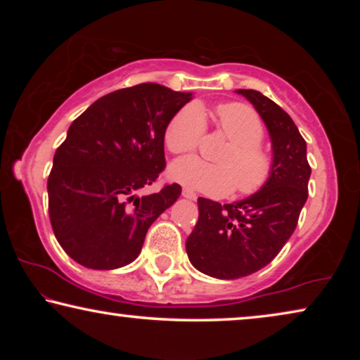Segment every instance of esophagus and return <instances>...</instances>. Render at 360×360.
I'll return each instance as SVG.
<instances>
[{"label": "esophagus", "mask_w": 360, "mask_h": 360, "mask_svg": "<svg viewBox=\"0 0 360 360\" xmlns=\"http://www.w3.org/2000/svg\"><path fill=\"white\" fill-rule=\"evenodd\" d=\"M181 195H184L185 198H188V200H196V193H195V191H191V190H188V188L181 190Z\"/></svg>", "instance_id": "esophagus-1"}]
</instances>
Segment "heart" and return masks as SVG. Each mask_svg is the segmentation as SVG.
I'll list each match as a JSON object with an SVG mask.
<instances>
[{
  "instance_id": "obj_1",
  "label": "heart",
  "mask_w": 360,
  "mask_h": 360,
  "mask_svg": "<svg viewBox=\"0 0 360 360\" xmlns=\"http://www.w3.org/2000/svg\"><path fill=\"white\" fill-rule=\"evenodd\" d=\"M218 129L231 141L221 152L218 164L196 157H184L170 167V176L191 190L210 196H226L234 188L249 196L262 190L274 172V159L260 142L264 122L257 112L243 103L221 105L216 111ZM205 132V120L198 108L185 106L165 127L164 141L172 154L195 150Z\"/></svg>"
}]
</instances>
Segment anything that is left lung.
<instances>
[{
    "label": "left lung",
    "mask_w": 360,
    "mask_h": 360,
    "mask_svg": "<svg viewBox=\"0 0 360 360\" xmlns=\"http://www.w3.org/2000/svg\"><path fill=\"white\" fill-rule=\"evenodd\" d=\"M238 93L267 126L274 172L262 190L236 203L198 198L200 214L186 239V254L200 272L223 280L257 272L277 257L297 228L311 175L307 142L292 117L260 91Z\"/></svg>",
    "instance_id": "left-lung-1"
}]
</instances>
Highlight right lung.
Segmentation results:
<instances>
[{
    "mask_svg": "<svg viewBox=\"0 0 360 360\" xmlns=\"http://www.w3.org/2000/svg\"><path fill=\"white\" fill-rule=\"evenodd\" d=\"M191 93L159 83L101 96L68 127L47 180L62 249L83 267L112 270L141 254L147 229L181 193L179 184L137 196L165 169L164 132Z\"/></svg>",
    "mask_w": 360,
    "mask_h": 360,
    "instance_id": "obj_1",
    "label": "right lung"
}]
</instances>
